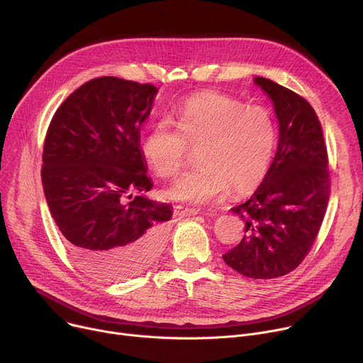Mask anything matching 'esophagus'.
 Here are the masks:
<instances>
[{
  "instance_id": "1",
  "label": "esophagus",
  "mask_w": 363,
  "mask_h": 363,
  "mask_svg": "<svg viewBox=\"0 0 363 363\" xmlns=\"http://www.w3.org/2000/svg\"><path fill=\"white\" fill-rule=\"evenodd\" d=\"M198 213H199V208H189V206H182V205L177 206V214L181 217H191Z\"/></svg>"
}]
</instances>
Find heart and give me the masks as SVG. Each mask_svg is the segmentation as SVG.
Segmentation results:
<instances>
[{"mask_svg": "<svg viewBox=\"0 0 363 363\" xmlns=\"http://www.w3.org/2000/svg\"><path fill=\"white\" fill-rule=\"evenodd\" d=\"M161 121L142 140V153L153 172L174 177L185 164L188 147L196 149L198 168L182 174L168 189L171 198L210 202L230 186L242 194L264 179L276 146L270 112L216 91L189 97L174 115Z\"/></svg>", "mask_w": 363, "mask_h": 363, "instance_id": "1", "label": "heart"}]
</instances>
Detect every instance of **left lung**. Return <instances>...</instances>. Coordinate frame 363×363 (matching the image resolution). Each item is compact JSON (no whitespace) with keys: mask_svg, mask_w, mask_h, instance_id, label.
<instances>
[{"mask_svg":"<svg viewBox=\"0 0 363 363\" xmlns=\"http://www.w3.org/2000/svg\"><path fill=\"white\" fill-rule=\"evenodd\" d=\"M272 99L279 121L276 157L263 182L233 213L245 223L241 242L224 262L250 279H276L293 272L312 248L330 192L328 149L310 103L266 77H254Z\"/></svg>","mask_w":363,"mask_h":363,"instance_id":"left-lung-1","label":"left lung"}]
</instances>
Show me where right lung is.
<instances>
[{
	"instance_id": "add662e5",
	"label": "right lung",
	"mask_w": 363,
	"mask_h": 363,
	"mask_svg": "<svg viewBox=\"0 0 363 363\" xmlns=\"http://www.w3.org/2000/svg\"><path fill=\"white\" fill-rule=\"evenodd\" d=\"M157 91L112 76L91 79L62 103L45 135L41 182L51 217L74 260L101 280L150 267L172 217L171 205L143 195L153 184L140 125Z\"/></svg>"
}]
</instances>
